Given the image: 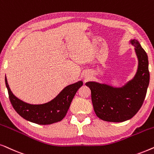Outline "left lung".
<instances>
[{
    "mask_svg": "<svg viewBox=\"0 0 154 154\" xmlns=\"http://www.w3.org/2000/svg\"><path fill=\"white\" fill-rule=\"evenodd\" d=\"M138 58V68L134 78L122 87L88 82L91 89L94 112L104 121L120 122L130 120L140 109L149 84V60L146 53L136 39L130 41Z\"/></svg>",
    "mask_w": 154,
    "mask_h": 154,
    "instance_id": "left-lung-1",
    "label": "left lung"
}]
</instances>
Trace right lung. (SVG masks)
<instances>
[{"label": "right lung", "instance_id": "obj_1", "mask_svg": "<svg viewBox=\"0 0 154 154\" xmlns=\"http://www.w3.org/2000/svg\"><path fill=\"white\" fill-rule=\"evenodd\" d=\"M5 81L10 101L15 111L25 120L38 125H51L62 120L77 90L83 85L82 81H79L67 86L51 101L36 105L27 103L16 97L10 89L6 77Z\"/></svg>", "mask_w": 154, "mask_h": 154}]
</instances>
